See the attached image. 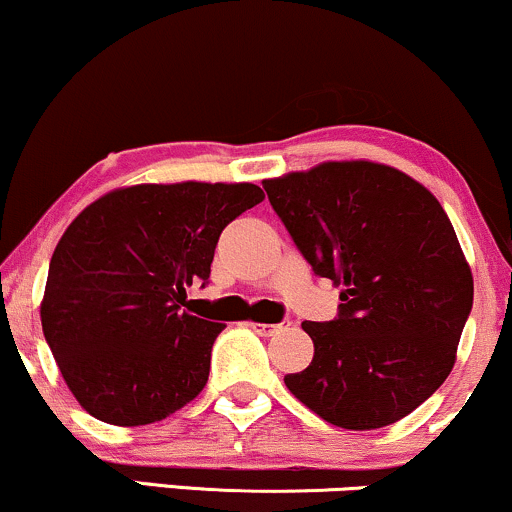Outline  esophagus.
Returning a JSON list of instances; mask_svg holds the SVG:
<instances>
[{
    "mask_svg": "<svg viewBox=\"0 0 512 512\" xmlns=\"http://www.w3.org/2000/svg\"><path fill=\"white\" fill-rule=\"evenodd\" d=\"M284 325H289V322L284 320V322H279V325H264V322H250L252 330H255L257 334H262V337H272V334L279 332Z\"/></svg>",
    "mask_w": 512,
    "mask_h": 512,
    "instance_id": "esophagus-1",
    "label": "esophagus"
}]
</instances>
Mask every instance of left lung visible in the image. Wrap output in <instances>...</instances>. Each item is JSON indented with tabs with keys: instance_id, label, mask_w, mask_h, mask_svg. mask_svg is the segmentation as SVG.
<instances>
[{
	"instance_id": "1",
	"label": "left lung",
	"mask_w": 512,
	"mask_h": 512,
	"mask_svg": "<svg viewBox=\"0 0 512 512\" xmlns=\"http://www.w3.org/2000/svg\"><path fill=\"white\" fill-rule=\"evenodd\" d=\"M262 185L313 272L342 286L334 320L303 322L315 356L286 387L351 431L404 419L445 383L472 313V272L448 214L383 163L330 161Z\"/></svg>"
}]
</instances>
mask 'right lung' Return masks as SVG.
I'll list each match as a JSON object with an SVG mask.
<instances>
[{
	"label": "right lung",
	"instance_id": "add662e5",
	"mask_svg": "<svg viewBox=\"0 0 512 512\" xmlns=\"http://www.w3.org/2000/svg\"><path fill=\"white\" fill-rule=\"evenodd\" d=\"M264 199L250 182L108 192L69 223L50 260L43 334L76 402L98 421L144 426L192 402L226 325L192 315L223 228Z\"/></svg>",
	"mask_w": 512,
	"mask_h": 512
}]
</instances>
